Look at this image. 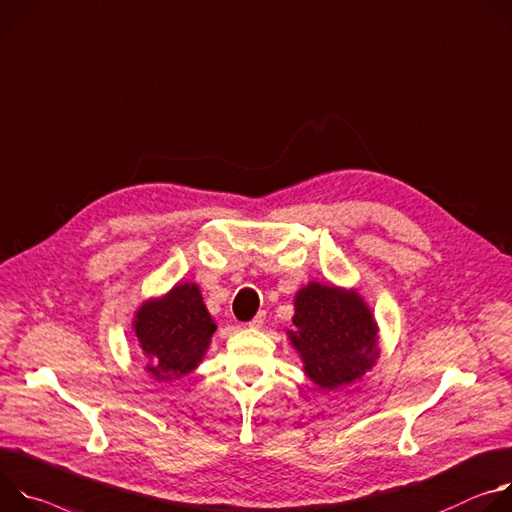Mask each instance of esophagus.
<instances>
[{
    "label": "esophagus",
    "mask_w": 512,
    "mask_h": 512,
    "mask_svg": "<svg viewBox=\"0 0 512 512\" xmlns=\"http://www.w3.org/2000/svg\"><path fill=\"white\" fill-rule=\"evenodd\" d=\"M264 319H266V313H264V311H260V313H256V317H254L248 325H250V327H254V329H258V327H262Z\"/></svg>",
    "instance_id": "esophagus-1"
}]
</instances>
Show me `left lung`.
<instances>
[{
  "mask_svg": "<svg viewBox=\"0 0 512 512\" xmlns=\"http://www.w3.org/2000/svg\"><path fill=\"white\" fill-rule=\"evenodd\" d=\"M293 323L305 374L325 390L354 382L378 360V325L354 291L309 282L295 297Z\"/></svg>",
  "mask_w": 512,
  "mask_h": 512,
  "instance_id": "obj_1",
  "label": "left lung"
}]
</instances>
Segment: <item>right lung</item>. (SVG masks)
<instances>
[{"instance_id": "1", "label": "right lung", "mask_w": 512, "mask_h": 512, "mask_svg": "<svg viewBox=\"0 0 512 512\" xmlns=\"http://www.w3.org/2000/svg\"><path fill=\"white\" fill-rule=\"evenodd\" d=\"M136 337L156 380L189 374L203 360L215 323L195 282L173 287L162 299L144 303L134 319Z\"/></svg>"}]
</instances>
